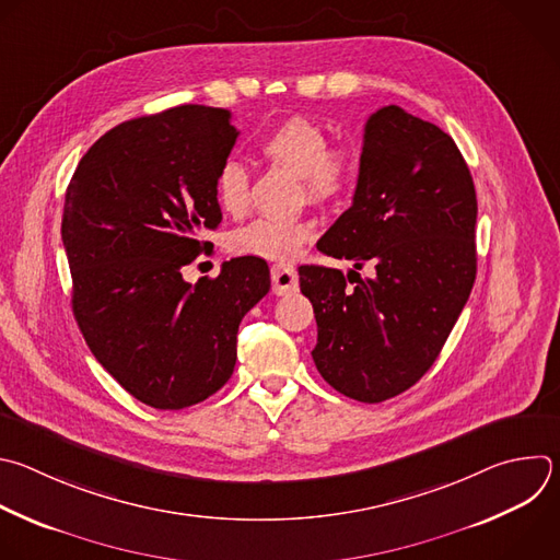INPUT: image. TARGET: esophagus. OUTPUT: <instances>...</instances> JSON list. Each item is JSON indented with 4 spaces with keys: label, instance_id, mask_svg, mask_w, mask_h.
Wrapping results in <instances>:
<instances>
[{
    "label": "esophagus",
    "instance_id": "1",
    "mask_svg": "<svg viewBox=\"0 0 560 560\" xmlns=\"http://www.w3.org/2000/svg\"><path fill=\"white\" fill-rule=\"evenodd\" d=\"M270 275H272V292L275 294L283 296V294H292L299 290V275L292 266L277 264V266H272Z\"/></svg>",
    "mask_w": 560,
    "mask_h": 560
}]
</instances>
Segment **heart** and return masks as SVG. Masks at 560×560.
<instances>
[{
  "mask_svg": "<svg viewBox=\"0 0 560 560\" xmlns=\"http://www.w3.org/2000/svg\"><path fill=\"white\" fill-rule=\"evenodd\" d=\"M261 155L301 179L310 205L329 207L349 196L355 182V158L347 147H329L327 131L312 118L294 114L277 122L259 142ZM218 202L224 213L237 218L250 205V173L229 160L218 173ZM314 229L307 220H255L237 229L229 246L235 255L288 261L310 242Z\"/></svg>",
  "mask_w": 560,
  "mask_h": 560,
  "instance_id": "heart-1",
  "label": "heart"
}]
</instances>
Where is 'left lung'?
<instances>
[{
  "instance_id": "1",
  "label": "left lung",
  "mask_w": 560,
  "mask_h": 560,
  "mask_svg": "<svg viewBox=\"0 0 560 560\" xmlns=\"http://www.w3.org/2000/svg\"><path fill=\"white\" fill-rule=\"evenodd\" d=\"M475 184L455 140L398 105L371 114L353 202L316 248L355 269L371 260L377 272L299 268L327 385L376 405L427 374L475 283Z\"/></svg>"
}]
</instances>
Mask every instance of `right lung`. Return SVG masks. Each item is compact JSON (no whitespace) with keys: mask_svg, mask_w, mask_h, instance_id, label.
I'll use <instances>...</instances> for the list:
<instances>
[{"mask_svg":"<svg viewBox=\"0 0 560 560\" xmlns=\"http://www.w3.org/2000/svg\"><path fill=\"white\" fill-rule=\"evenodd\" d=\"M237 136L220 107L131 118L88 149L66 191L61 240L79 329L107 374L160 411L229 383L240 323L270 290L259 257L224 261L196 285L182 279L213 248L200 235L222 222L218 173Z\"/></svg>","mask_w":560,"mask_h":560,"instance_id":"1","label":"right lung"}]
</instances>
